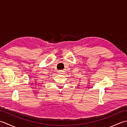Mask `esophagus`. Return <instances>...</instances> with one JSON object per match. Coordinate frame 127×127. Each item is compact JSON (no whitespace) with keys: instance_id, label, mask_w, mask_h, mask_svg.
<instances>
[{"instance_id":"esophagus-1","label":"esophagus","mask_w":127,"mask_h":127,"mask_svg":"<svg viewBox=\"0 0 127 127\" xmlns=\"http://www.w3.org/2000/svg\"><path fill=\"white\" fill-rule=\"evenodd\" d=\"M58 72H59V74H63V71L59 70V71H58Z\"/></svg>"}]
</instances>
